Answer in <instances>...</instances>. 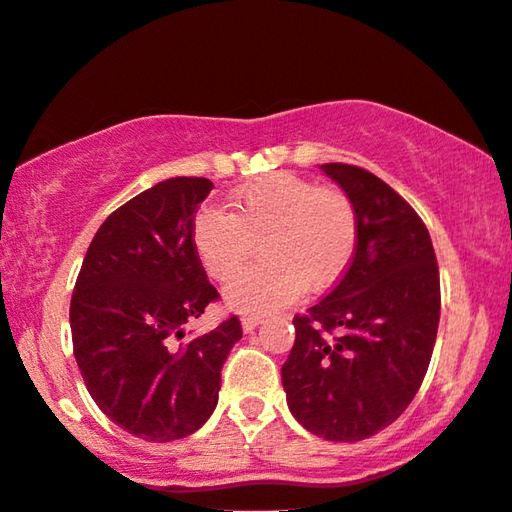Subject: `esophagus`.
Masks as SVG:
<instances>
[{
    "label": "esophagus",
    "mask_w": 512,
    "mask_h": 512,
    "mask_svg": "<svg viewBox=\"0 0 512 512\" xmlns=\"http://www.w3.org/2000/svg\"><path fill=\"white\" fill-rule=\"evenodd\" d=\"M263 320H261V317H258V315H245V317H242V331H245V333H254V329H256V326L258 324H261Z\"/></svg>",
    "instance_id": "34e87169"
}]
</instances>
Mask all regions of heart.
<instances>
[{
	"instance_id": "heart-1",
	"label": "heart",
	"mask_w": 512,
	"mask_h": 512,
	"mask_svg": "<svg viewBox=\"0 0 512 512\" xmlns=\"http://www.w3.org/2000/svg\"><path fill=\"white\" fill-rule=\"evenodd\" d=\"M258 240L265 261L224 292L226 304L247 315L290 304L306 283L311 290L333 286L354 258L356 206L345 190L276 172L233 192L231 213L206 206L192 224V245L215 281L233 279L251 261Z\"/></svg>"
}]
</instances>
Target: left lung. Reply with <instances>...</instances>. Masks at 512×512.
Returning a JSON list of instances; mask_svg holds the SVG:
<instances>
[{
    "label": "left lung",
    "instance_id": "obj_1",
    "mask_svg": "<svg viewBox=\"0 0 512 512\" xmlns=\"http://www.w3.org/2000/svg\"><path fill=\"white\" fill-rule=\"evenodd\" d=\"M322 170L354 201L356 251L329 295L292 320L281 381L304 429L358 442L395 422L420 390L438 335L440 272L420 215L388 183L347 163Z\"/></svg>",
    "mask_w": 512,
    "mask_h": 512
}]
</instances>
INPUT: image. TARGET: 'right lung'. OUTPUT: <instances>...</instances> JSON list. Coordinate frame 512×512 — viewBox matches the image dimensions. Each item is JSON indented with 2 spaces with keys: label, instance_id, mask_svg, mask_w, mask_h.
I'll return each mask as SVG.
<instances>
[{
  "label": "right lung",
  "instance_id": "right-lung-1",
  "mask_svg": "<svg viewBox=\"0 0 512 512\" xmlns=\"http://www.w3.org/2000/svg\"><path fill=\"white\" fill-rule=\"evenodd\" d=\"M213 183L174 177L106 217L70 304L74 358L90 397L124 431L170 442L201 429L217 406L220 372L242 338L236 315L186 338L215 301L192 224Z\"/></svg>",
  "mask_w": 512,
  "mask_h": 512
}]
</instances>
